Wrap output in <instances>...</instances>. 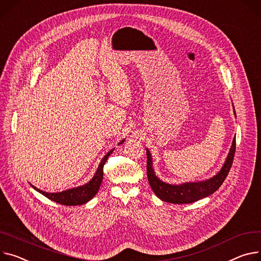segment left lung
<instances>
[{"mask_svg": "<svg viewBox=\"0 0 261 261\" xmlns=\"http://www.w3.org/2000/svg\"><path fill=\"white\" fill-rule=\"evenodd\" d=\"M234 109V107H233ZM234 115L236 113L234 110ZM235 137L232 141L229 153L226 158L224 165L220 170L210 178L198 182H185L182 184H169L160 179L153 169L152 156L148 148H146L147 154V177L149 185L154 194L166 203L170 204H189L196 202V200L207 197L214 193L226 179L230 168L233 163L235 153Z\"/></svg>", "mask_w": 261, "mask_h": 261, "instance_id": "obj_1", "label": "left lung"}]
</instances>
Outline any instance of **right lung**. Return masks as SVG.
Here are the masks:
<instances>
[{"mask_svg": "<svg viewBox=\"0 0 261 261\" xmlns=\"http://www.w3.org/2000/svg\"><path fill=\"white\" fill-rule=\"evenodd\" d=\"M125 141V139L121 140L119 142L118 145L122 144ZM115 148L111 149L101 160V162L99 163L98 168L94 174V176L90 179L88 183H86L85 185L82 186H77L71 189H67L61 192H46L43 191L41 189H38L36 187H34L33 185L32 188H34L37 192L42 193L43 195H45L46 197H48L49 199L53 200V202H56L61 205H66V206H78V205H84L86 203H88L89 200H91L96 193L98 192L100 185H101L102 178H103V166L107 162V160L109 159V156L112 154V152L114 151Z\"/></svg>", "mask_w": 261, "mask_h": 261, "instance_id": "right-lung-1", "label": "right lung"}]
</instances>
